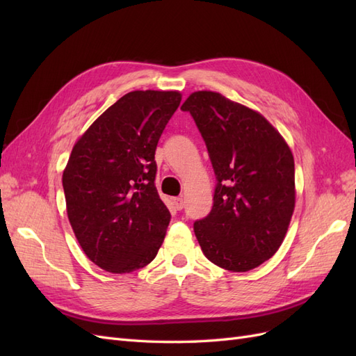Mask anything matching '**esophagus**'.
Here are the masks:
<instances>
[{
	"label": "esophagus",
	"instance_id": "obj_1",
	"mask_svg": "<svg viewBox=\"0 0 356 356\" xmlns=\"http://www.w3.org/2000/svg\"><path fill=\"white\" fill-rule=\"evenodd\" d=\"M174 204H175V208L178 211H181L182 208H184V200H182V197H175L174 199Z\"/></svg>",
	"mask_w": 356,
	"mask_h": 356
}]
</instances>
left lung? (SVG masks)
I'll list each match as a JSON object with an SVG mask.
<instances>
[{"label": "left lung", "mask_w": 356, "mask_h": 356, "mask_svg": "<svg viewBox=\"0 0 356 356\" xmlns=\"http://www.w3.org/2000/svg\"><path fill=\"white\" fill-rule=\"evenodd\" d=\"M188 111L217 178L213 204L193 229L204 257L230 272H248L284 242L296 204L294 157L266 118L217 92H195Z\"/></svg>", "instance_id": "obj_1"}]
</instances>
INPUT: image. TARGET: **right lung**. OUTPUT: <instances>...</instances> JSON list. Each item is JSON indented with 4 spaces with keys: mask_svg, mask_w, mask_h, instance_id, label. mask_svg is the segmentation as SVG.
Returning <instances> with one entry per match:
<instances>
[{
    "mask_svg": "<svg viewBox=\"0 0 356 356\" xmlns=\"http://www.w3.org/2000/svg\"><path fill=\"white\" fill-rule=\"evenodd\" d=\"M179 102V92H129L72 148L62 177L68 218L84 254L106 272L138 270L163 243L170 213L154 184V154Z\"/></svg>",
    "mask_w": 356,
    "mask_h": 356,
    "instance_id": "obj_1",
    "label": "right lung"
}]
</instances>
